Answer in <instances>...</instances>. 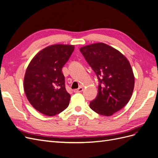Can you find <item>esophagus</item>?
I'll return each instance as SVG.
<instances>
[{"mask_svg":"<svg viewBox=\"0 0 158 158\" xmlns=\"http://www.w3.org/2000/svg\"><path fill=\"white\" fill-rule=\"evenodd\" d=\"M82 91H83V88H82V87H80V88H78V89H74V92L75 93H79V92H82Z\"/></svg>","mask_w":158,"mask_h":158,"instance_id":"1","label":"esophagus"}]
</instances>
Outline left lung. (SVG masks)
Segmentation results:
<instances>
[{
    "mask_svg": "<svg viewBox=\"0 0 158 158\" xmlns=\"http://www.w3.org/2000/svg\"><path fill=\"white\" fill-rule=\"evenodd\" d=\"M80 51L99 81L98 95L89 107L102 115L111 116L132 96L135 76L131 66L121 52L103 43L84 46Z\"/></svg>",
    "mask_w": 158,
    "mask_h": 158,
    "instance_id": "1",
    "label": "left lung"
}]
</instances>
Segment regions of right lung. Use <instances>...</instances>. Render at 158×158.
<instances>
[{"instance_id":"add662e5","label":"right lung","mask_w":158,"mask_h":158,"mask_svg":"<svg viewBox=\"0 0 158 158\" xmlns=\"http://www.w3.org/2000/svg\"><path fill=\"white\" fill-rule=\"evenodd\" d=\"M74 45H52L33 57L26 71L23 89L31 106L47 116H54L68 107L70 95L65 88L62 68Z\"/></svg>"}]
</instances>
